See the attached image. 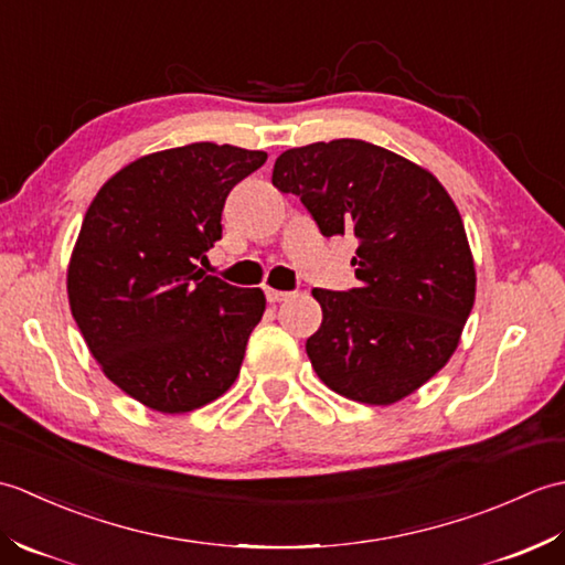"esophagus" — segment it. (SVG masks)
<instances>
[{
  "mask_svg": "<svg viewBox=\"0 0 565 565\" xmlns=\"http://www.w3.org/2000/svg\"><path fill=\"white\" fill-rule=\"evenodd\" d=\"M286 298H289V294H286V291L267 289V301H269V303H281V301H286Z\"/></svg>",
  "mask_w": 565,
  "mask_h": 565,
  "instance_id": "esophagus-1",
  "label": "esophagus"
}]
</instances>
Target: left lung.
<instances>
[{"label":"left lung","mask_w":565,"mask_h":565,"mask_svg":"<svg viewBox=\"0 0 565 565\" xmlns=\"http://www.w3.org/2000/svg\"><path fill=\"white\" fill-rule=\"evenodd\" d=\"M271 184L301 196L320 233L354 235L352 291L316 289L306 342L318 379L344 398L393 405L449 362L476 301V264L439 179L366 140L281 152Z\"/></svg>","instance_id":"obj_1"}]
</instances>
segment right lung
<instances>
[{"mask_svg":"<svg viewBox=\"0 0 565 565\" xmlns=\"http://www.w3.org/2000/svg\"><path fill=\"white\" fill-rule=\"evenodd\" d=\"M267 152L191 142L142 154L92 199L67 264V298L104 376L164 415L191 413L233 386L262 289L199 269L231 189Z\"/></svg>","mask_w":565,"mask_h":565,"instance_id":"add662e5","label":"right lung"}]
</instances>
